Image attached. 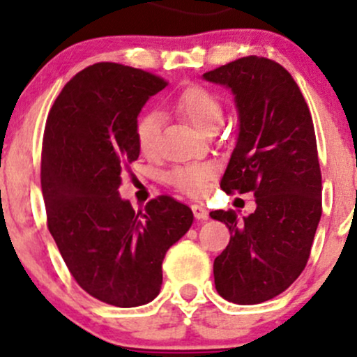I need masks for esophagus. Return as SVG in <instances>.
<instances>
[{"label":"esophagus","mask_w":357,"mask_h":357,"mask_svg":"<svg viewBox=\"0 0 357 357\" xmlns=\"http://www.w3.org/2000/svg\"><path fill=\"white\" fill-rule=\"evenodd\" d=\"M192 210V215H195L196 220H206L208 218V210L202 204H192L191 206Z\"/></svg>","instance_id":"1"}]
</instances>
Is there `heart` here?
I'll return each instance as SVG.
<instances>
[{
	"label": "heart",
	"instance_id": "b5f03b06",
	"mask_svg": "<svg viewBox=\"0 0 357 357\" xmlns=\"http://www.w3.org/2000/svg\"><path fill=\"white\" fill-rule=\"evenodd\" d=\"M174 109L203 134L211 127L220 126L221 119H223L218 99L210 90L203 87L183 90L176 97ZM159 130H161V116L158 112H146L144 116L139 117L136 124V139L142 154H155L159 146ZM215 174V166L208 165V162H196V165L174 167L169 173V183L186 195L202 196L208 191V186Z\"/></svg>",
	"mask_w": 357,
	"mask_h": 357
}]
</instances>
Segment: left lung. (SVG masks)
Instances as JSON below:
<instances>
[{
  "mask_svg": "<svg viewBox=\"0 0 357 357\" xmlns=\"http://www.w3.org/2000/svg\"><path fill=\"white\" fill-rule=\"evenodd\" d=\"M203 79L230 89L238 112L221 190L252 191L257 203L241 221L233 210L210 213L231 235L213 264L215 287L235 304H260L289 289L305 268L322 215L312 117L292 75L264 56H243Z\"/></svg>",
  "mask_w": 357,
  "mask_h": 357,
  "instance_id": "1",
  "label": "left lung"
}]
</instances>
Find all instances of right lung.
<instances>
[{"label":"right lung","mask_w":357,"mask_h":357,"mask_svg":"<svg viewBox=\"0 0 357 357\" xmlns=\"http://www.w3.org/2000/svg\"><path fill=\"white\" fill-rule=\"evenodd\" d=\"M166 85L139 68L90 65L65 85L45 127L48 230L77 284L116 307L155 298L166 252L192 225V211L171 196L136 211L119 195L122 173L141 153L139 112Z\"/></svg>","instance_id":"1"}]
</instances>
